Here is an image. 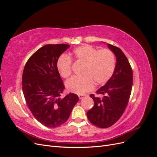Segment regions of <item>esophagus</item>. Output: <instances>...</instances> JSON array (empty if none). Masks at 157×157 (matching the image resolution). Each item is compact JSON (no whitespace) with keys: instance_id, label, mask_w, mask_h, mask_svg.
Wrapping results in <instances>:
<instances>
[{"instance_id":"34e87169","label":"esophagus","mask_w":157,"mask_h":157,"mask_svg":"<svg viewBox=\"0 0 157 157\" xmlns=\"http://www.w3.org/2000/svg\"><path fill=\"white\" fill-rule=\"evenodd\" d=\"M85 96H86V95H83V94H80V95H78V98H79L80 99H82V98H84Z\"/></svg>"}]
</instances>
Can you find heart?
Returning <instances> with one entry per match:
<instances>
[{
	"mask_svg": "<svg viewBox=\"0 0 157 157\" xmlns=\"http://www.w3.org/2000/svg\"><path fill=\"white\" fill-rule=\"evenodd\" d=\"M72 58L83 65L80 77H73L66 82L69 92L83 94L92 90L94 83L101 86L108 82L116 67L115 56L109 49L98 50L92 46L83 44L73 50ZM73 61L69 56H62L57 61V68L61 77L68 78L72 74Z\"/></svg>",
	"mask_w": 157,
	"mask_h": 157,
	"instance_id": "b5f03b06",
	"label": "heart"
}]
</instances>
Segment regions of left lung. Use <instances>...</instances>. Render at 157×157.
Here are the masks:
<instances>
[{
    "label": "left lung",
    "instance_id": "obj_1",
    "mask_svg": "<svg viewBox=\"0 0 157 157\" xmlns=\"http://www.w3.org/2000/svg\"><path fill=\"white\" fill-rule=\"evenodd\" d=\"M117 58L114 73L108 82L99 88L97 94H90L94 107L87 112L90 122L99 128L111 126L121 117L129 101L133 84V71L128 58L117 46L107 44Z\"/></svg>",
    "mask_w": 157,
    "mask_h": 157
}]
</instances>
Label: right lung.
Instances as JSON below:
<instances>
[{"mask_svg":"<svg viewBox=\"0 0 157 157\" xmlns=\"http://www.w3.org/2000/svg\"><path fill=\"white\" fill-rule=\"evenodd\" d=\"M69 44H46L27 60L22 75V90L27 106L42 124L56 128L63 124L78 101L77 94L61 97L65 88L57 61Z\"/></svg>","mask_w":157,"mask_h":157,"instance_id":"right-lung-1","label":"right lung"}]
</instances>
